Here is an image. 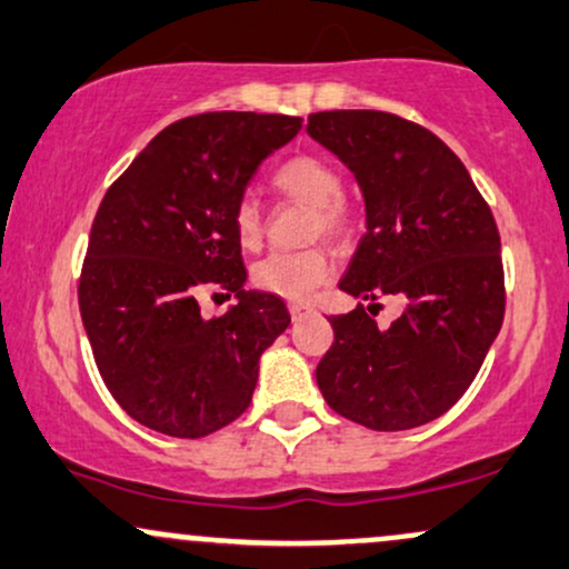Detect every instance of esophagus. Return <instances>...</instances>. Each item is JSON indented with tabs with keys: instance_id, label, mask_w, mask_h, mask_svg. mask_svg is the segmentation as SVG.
<instances>
[{
	"instance_id": "esophagus-1",
	"label": "esophagus",
	"mask_w": 569,
	"mask_h": 569,
	"mask_svg": "<svg viewBox=\"0 0 569 569\" xmlns=\"http://www.w3.org/2000/svg\"><path fill=\"white\" fill-rule=\"evenodd\" d=\"M289 312H291L293 321H302L305 316H310L312 307L310 305H302V302H293V305H289Z\"/></svg>"
}]
</instances>
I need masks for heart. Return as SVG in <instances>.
<instances>
[{"label":"heart","mask_w":569,"mask_h":569,"mask_svg":"<svg viewBox=\"0 0 569 569\" xmlns=\"http://www.w3.org/2000/svg\"><path fill=\"white\" fill-rule=\"evenodd\" d=\"M270 184L283 198L312 208V234L329 240H345L352 232V206L342 194V176L329 160L316 154H297L272 171ZM232 227L240 246L257 248L262 240L264 219L259 202L246 194L234 202ZM335 276V264L321 248L307 251H272L262 262L253 264V286L283 299H307L318 286Z\"/></svg>","instance_id":"obj_1"}]
</instances>
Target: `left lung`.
<instances>
[{"label":"left lung","instance_id":"1","mask_svg":"<svg viewBox=\"0 0 569 569\" xmlns=\"http://www.w3.org/2000/svg\"><path fill=\"white\" fill-rule=\"evenodd\" d=\"M307 133L356 173L367 200V234L339 289L371 305L329 318L318 388L358 426H426L466 393L502 326L498 224L460 158L417 122L337 109L310 114ZM382 296L405 302L388 330L370 318Z\"/></svg>","mask_w":569,"mask_h":569}]
</instances>
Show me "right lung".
I'll list each match as a JSON object with an SVG mask.
<instances>
[{
	"mask_svg": "<svg viewBox=\"0 0 569 569\" xmlns=\"http://www.w3.org/2000/svg\"><path fill=\"white\" fill-rule=\"evenodd\" d=\"M299 130L289 114L184 117L103 194L77 297L101 380L141 426L202 439L251 403L259 356L291 316L276 293L243 289L232 211L267 154ZM208 290L239 305L208 322Z\"/></svg>",
	"mask_w": 569,
	"mask_h": 569,
	"instance_id": "add662e5",
	"label": "right lung"
}]
</instances>
